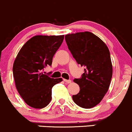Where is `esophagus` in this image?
Instances as JSON below:
<instances>
[{
    "instance_id": "1",
    "label": "esophagus",
    "mask_w": 132,
    "mask_h": 132,
    "mask_svg": "<svg viewBox=\"0 0 132 132\" xmlns=\"http://www.w3.org/2000/svg\"><path fill=\"white\" fill-rule=\"evenodd\" d=\"M63 81H64L65 82H67V83H68V84L70 83V82H71V80H67V79H63Z\"/></svg>"
}]
</instances>
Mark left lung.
I'll use <instances>...</instances> for the list:
<instances>
[{"mask_svg":"<svg viewBox=\"0 0 132 132\" xmlns=\"http://www.w3.org/2000/svg\"><path fill=\"white\" fill-rule=\"evenodd\" d=\"M69 50L78 64L85 66V72L74 82L80 87L72 96L74 102L85 109L99 104L109 88L112 76V65L106 44L89 32L67 34L65 37Z\"/></svg>","mask_w":132,"mask_h":132,"instance_id":"left-lung-1","label":"left lung"}]
</instances>
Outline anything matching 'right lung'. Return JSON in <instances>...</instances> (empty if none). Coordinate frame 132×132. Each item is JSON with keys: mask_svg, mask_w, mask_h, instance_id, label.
<instances>
[{"mask_svg": "<svg viewBox=\"0 0 132 132\" xmlns=\"http://www.w3.org/2000/svg\"><path fill=\"white\" fill-rule=\"evenodd\" d=\"M64 36H36L22 46L13 63L16 88L27 105L42 109L51 102L52 88L62 81L43 74L51 65L53 57L62 44Z\"/></svg>", "mask_w": 132, "mask_h": 132, "instance_id": "add662e5", "label": "right lung"}]
</instances>
